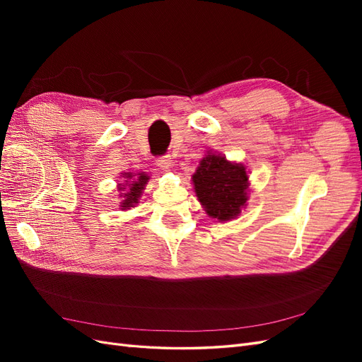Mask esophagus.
<instances>
[{
    "label": "esophagus",
    "instance_id": "1",
    "mask_svg": "<svg viewBox=\"0 0 362 362\" xmlns=\"http://www.w3.org/2000/svg\"><path fill=\"white\" fill-rule=\"evenodd\" d=\"M170 164H172L170 156H161L157 158V166L163 170H168L170 168Z\"/></svg>",
    "mask_w": 362,
    "mask_h": 362
}]
</instances>
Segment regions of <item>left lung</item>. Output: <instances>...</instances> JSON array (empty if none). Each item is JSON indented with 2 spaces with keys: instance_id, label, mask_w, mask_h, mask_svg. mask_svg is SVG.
Segmentation results:
<instances>
[{
  "instance_id": "1",
  "label": "left lung",
  "mask_w": 362,
  "mask_h": 362,
  "mask_svg": "<svg viewBox=\"0 0 362 362\" xmlns=\"http://www.w3.org/2000/svg\"><path fill=\"white\" fill-rule=\"evenodd\" d=\"M194 192L208 216L229 221L240 214L247 196V173L243 164L210 154L201 160L193 175Z\"/></svg>"
}]
</instances>
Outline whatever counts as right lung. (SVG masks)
Wrapping results in <instances>:
<instances>
[{
    "mask_svg": "<svg viewBox=\"0 0 362 362\" xmlns=\"http://www.w3.org/2000/svg\"><path fill=\"white\" fill-rule=\"evenodd\" d=\"M127 175V178L129 180V178H133V175L131 173H125ZM148 177L145 173H139V178L137 180H134V181H131V184H129V190L127 192V193H120V194H124V201H122V206L124 208H127V206H133V204H136L137 202V199H139V196L141 194V190H144V187H145V184L148 182ZM127 182H129V181H127ZM125 187V185H124ZM124 187H119V190H124Z\"/></svg>",
    "mask_w": 362,
    "mask_h": 362,
    "instance_id": "obj_1",
    "label": "right lung"
}]
</instances>
